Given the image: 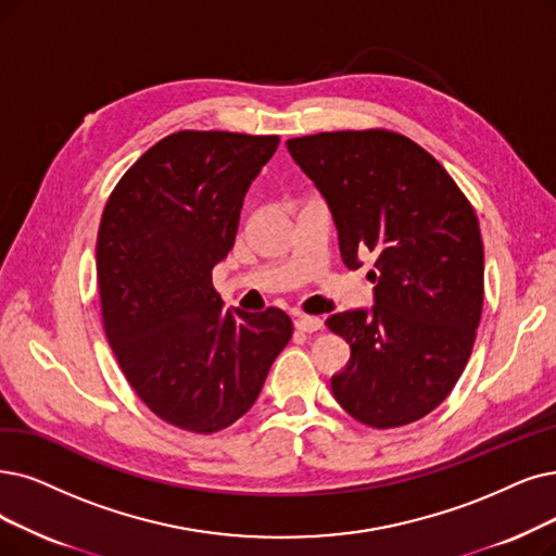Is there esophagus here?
Instances as JSON below:
<instances>
[{
    "mask_svg": "<svg viewBox=\"0 0 556 556\" xmlns=\"http://www.w3.org/2000/svg\"><path fill=\"white\" fill-rule=\"evenodd\" d=\"M294 326L301 330V332H315L324 326V321L319 317H307V315H299L294 319Z\"/></svg>",
    "mask_w": 556,
    "mask_h": 556,
    "instance_id": "1",
    "label": "esophagus"
}]
</instances>
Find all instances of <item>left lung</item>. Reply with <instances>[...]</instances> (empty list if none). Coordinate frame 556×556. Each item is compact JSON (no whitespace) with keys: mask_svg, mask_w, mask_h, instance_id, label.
Listing matches in <instances>:
<instances>
[{"mask_svg":"<svg viewBox=\"0 0 556 556\" xmlns=\"http://www.w3.org/2000/svg\"><path fill=\"white\" fill-rule=\"evenodd\" d=\"M326 198L349 269L371 253V309L330 315L351 346L330 379L338 404L374 429L404 427L445 402L468 365L483 305L479 220L452 175L390 129L287 141Z\"/></svg>","mask_w":556,"mask_h":556,"instance_id":"8db88e82","label":"left lung"}]
</instances>
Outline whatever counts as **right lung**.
Here are the masks:
<instances>
[{
	"mask_svg": "<svg viewBox=\"0 0 556 556\" xmlns=\"http://www.w3.org/2000/svg\"><path fill=\"white\" fill-rule=\"evenodd\" d=\"M280 139L182 129L143 152L98 230L106 340L141 402L168 425L214 433L247 413L292 319L224 309L212 269L235 247L251 182Z\"/></svg>",
	"mask_w": 556,
	"mask_h": 556,
	"instance_id": "obj_1",
	"label": "right lung"
}]
</instances>
